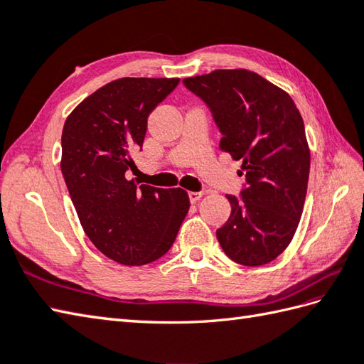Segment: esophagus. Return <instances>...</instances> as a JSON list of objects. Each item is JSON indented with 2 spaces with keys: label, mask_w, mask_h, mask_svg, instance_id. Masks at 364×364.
I'll return each mask as SVG.
<instances>
[{
  "label": "esophagus",
  "mask_w": 364,
  "mask_h": 364,
  "mask_svg": "<svg viewBox=\"0 0 364 364\" xmlns=\"http://www.w3.org/2000/svg\"><path fill=\"white\" fill-rule=\"evenodd\" d=\"M189 200H191V203H196L197 200H200L203 197V192H189Z\"/></svg>",
  "instance_id": "1"
}]
</instances>
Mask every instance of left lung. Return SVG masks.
Listing matches in <instances>:
<instances>
[{"label":"left lung","mask_w":364,"mask_h":364,"mask_svg":"<svg viewBox=\"0 0 364 364\" xmlns=\"http://www.w3.org/2000/svg\"><path fill=\"white\" fill-rule=\"evenodd\" d=\"M210 106L222 133L219 149L241 161L247 186L227 196L231 214L215 231L230 259L262 266L292 241L304 211L310 146L292 98L258 73L233 68L183 80Z\"/></svg>","instance_id":"obj_1"}]
</instances>
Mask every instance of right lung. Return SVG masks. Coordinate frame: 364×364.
<instances>
[{
  "instance_id": "add662e5",
  "label": "right lung",
  "mask_w": 364,
  "mask_h": 364,
  "mask_svg": "<svg viewBox=\"0 0 364 364\" xmlns=\"http://www.w3.org/2000/svg\"><path fill=\"white\" fill-rule=\"evenodd\" d=\"M180 78H120L84 98L63 129L60 170L84 233L107 258L144 266L168 252L189 211L181 188L127 180L149 114Z\"/></svg>"
}]
</instances>
